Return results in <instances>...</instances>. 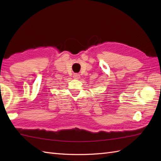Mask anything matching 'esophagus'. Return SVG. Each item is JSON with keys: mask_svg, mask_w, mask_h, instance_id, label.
Masks as SVG:
<instances>
[{"mask_svg": "<svg viewBox=\"0 0 161 161\" xmlns=\"http://www.w3.org/2000/svg\"><path fill=\"white\" fill-rule=\"evenodd\" d=\"M73 77L74 79H75V80H78V79L80 78V75L79 73H75L73 75Z\"/></svg>", "mask_w": 161, "mask_h": 161, "instance_id": "obj_1", "label": "esophagus"}]
</instances>
